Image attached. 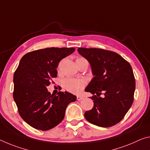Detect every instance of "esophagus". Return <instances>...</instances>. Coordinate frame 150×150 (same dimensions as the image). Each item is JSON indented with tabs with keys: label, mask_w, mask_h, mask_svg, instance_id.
Segmentation results:
<instances>
[{
	"label": "esophagus",
	"mask_w": 150,
	"mask_h": 150,
	"mask_svg": "<svg viewBox=\"0 0 150 150\" xmlns=\"http://www.w3.org/2000/svg\"><path fill=\"white\" fill-rule=\"evenodd\" d=\"M83 99V97H81V96H77V100H78V101H81V100H82V99Z\"/></svg>",
	"instance_id": "esophagus-1"
}]
</instances>
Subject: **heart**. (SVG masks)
<instances>
[{"mask_svg": "<svg viewBox=\"0 0 150 150\" xmlns=\"http://www.w3.org/2000/svg\"><path fill=\"white\" fill-rule=\"evenodd\" d=\"M82 61H87L83 57H79L76 59V63L82 62ZM63 87L72 93L78 94L87 85V81L83 79H75V78H67L63 81Z\"/></svg>", "mask_w": 150, "mask_h": 150, "instance_id": "b5f03b06", "label": "heart"}]
</instances>
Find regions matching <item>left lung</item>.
I'll return each mask as SVG.
<instances>
[{"mask_svg": "<svg viewBox=\"0 0 150 150\" xmlns=\"http://www.w3.org/2000/svg\"><path fill=\"white\" fill-rule=\"evenodd\" d=\"M91 64L93 78L85 91L91 97L94 106L85 113L92 124L103 127L115 125L123 120L134 99L135 80L132 66L115 52L97 48L77 49ZM104 95V97H100Z\"/></svg>", "mask_w": 150, "mask_h": 150, "instance_id": "1", "label": "left lung"}]
</instances>
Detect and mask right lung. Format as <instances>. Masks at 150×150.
I'll use <instances>...</instances> for the list:
<instances>
[{
	"label": "right lung",
	"instance_id": "obj_1",
	"mask_svg": "<svg viewBox=\"0 0 150 150\" xmlns=\"http://www.w3.org/2000/svg\"><path fill=\"white\" fill-rule=\"evenodd\" d=\"M75 50L50 47L29 52L21 59L14 73L13 98L21 117L35 129L47 131L57 126L67 105L76 101L70 93L59 91L54 96L47 89L57 76L56 68L61 59Z\"/></svg>",
	"mask_w": 150,
	"mask_h": 150
}]
</instances>
